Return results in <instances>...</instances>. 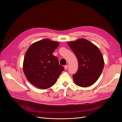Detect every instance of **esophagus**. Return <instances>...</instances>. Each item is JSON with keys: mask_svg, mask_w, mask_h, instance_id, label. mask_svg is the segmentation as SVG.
<instances>
[{"mask_svg": "<svg viewBox=\"0 0 122 122\" xmlns=\"http://www.w3.org/2000/svg\"><path fill=\"white\" fill-rule=\"evenodd\" d=\"M68 65L64 66V68H65V70H67L68 69Z\"/></svg>", "mask_w": 122, "mask_h": 122, "instance_id": "1", "label": "esophagus"}]
</instances>
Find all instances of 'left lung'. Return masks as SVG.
I'll list each match as a JSON object with an SVG mask.
<instances>
[{
    "label": "left lung",
    "mask_w": 122,
    "mask_h": 122,
    "mask_svg": "<svg viewBox=\"0 0 122 122\" xmlns=\"http://www.w3.org/2000/svg\"><path fill=\"white\" fill-rule=\"evenodd\" d=\"M68 45L78 60V70L73 76L77 86L86 87L97 81L103 71L104 61L99 48L85 38L69 41Z\"/></svg>",
    "instance_id": "8db88e82"
}]
</instances>
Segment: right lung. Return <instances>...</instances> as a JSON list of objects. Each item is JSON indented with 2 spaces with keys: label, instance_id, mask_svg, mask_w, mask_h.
<instances>
[{
  "label": "right lung",
  "instance_id": "1",
  "mask_svg": "<svg viewBox=\"0 0 122 122\" xmlns=\"http://www.w3.org/2000/svg\"><path fill=\"white\" fill-rule=\"evenodd\" d=\"M59 43L49 39L37 41L29 47L23 62V71L28 81L41 89L53 86L64 67L59 65L53 51Z\"/></svg>",
  "mask_w": 122,
  "mask_h": 122
}]
</instances>
